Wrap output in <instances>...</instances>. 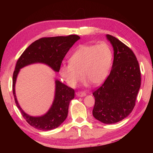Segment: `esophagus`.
<instances>
[{"instance_id":"obj_1","label":"esophagus","mask_w":153,"mask_h":153,"mask_svg":"<svg viewBox=\"0 0 153 153\" xmlns=\"http://www.w3.org/2000/svg\"><path fill=\"white\" fill-rule=\"evenodd\" d=\"M86 95V93L85 92H76V96L79 97H83Z\"/></svg>"}]
</instances>
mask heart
I'll list each match as a JSON object with an SVG mask.
<instances>
[{
	"instance_id": "heart-1",
	"label": "heart",
	"mask_w": 153,
	"mask_h": 153,
	"mask_svg": "<svg viewBox=\"0 0 153 153\" xmlns=\"http://www.w3.org/2000/svg\"><path fill=\"white\" fill-rule=\"evenodd\" d=\"M112 59V51L107 44L81 45L71 56L69 64L60 67L59 74L73 88L79 81V72L84 86H88L90 83L94 86L100 85L109 74Z\"/></svg>"
}]
</instances>
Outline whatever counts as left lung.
Masks as SVG:
<instances>
[{
	"label": "left lung",
	"instance_id": "8db88e82",
	"mask_svg": "<svg viewBox=\"0 0 153 153\" xmlns=\"http://www.w3.org/2000/svg\"><path fill=\"white\" fill-rule=\"evenodd\" d=\"M114 51L112 69L102 86L93 92L92 114L106 124L123 120L131 113L141 84L138 61L133 51L117 38L107 34Z\"/></svg>",
	"mask_w": 153,
	"mask_h": 153
}]
</instances>
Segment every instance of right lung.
<instances>
[{
	"mask_svg": "<svg viewBox=\"0 0 153 153\" xmlns=\"http://www.w3.org/2000/svg\"><path fill=\"white\" fill-rule=\"evenodd\" d=\"M79 38L77 35L40 38L31 44L17 60L13 75V93L15 103L22 116L33 128L43 131L58 128L67 117L69 102L74 98L75 91L56 79L55 99L50 109L40 117L30 116L20 107L15 95V82L20 69L30 64L42 63L48 65L55 71L59 72L65 56Z\"/></svg>",
	"mask_w": 153,
	"mask_h": 153,
	"instance_id": "obj_1",
	"label": "right lung"
}]
</instances>
